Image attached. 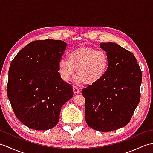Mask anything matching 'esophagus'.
<instances>
[{
  "label": "esophagus",
  "mask_w": 153,
  "mask_h": 153,
  "mask_svg": "<svg viewBox=\"0 0 153 153\" xmlns=\"http://www.w3.org/2000/svg\"><path fill=\"white\" fill-rule=\"evenodd\" d=\"M73 91H74V94H77L79 93L80 90L79 89V88H77V87L74 86L73 87Z\"/></svg>",
  "instance_id": "1"
}]
</instances>
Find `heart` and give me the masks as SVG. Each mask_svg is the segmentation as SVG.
Masks as SVG:
<instances>
[{"label": "heart", "instance_id": "1", "mask_svg": "<svg viewBox=\"0 0 153 153\" xmlns=\"http://www.w3.org/2000/svg\"><path fill=\"white\" fill-rule=\"evenodd\" d=\"M68 59L59 60V70L62 79L68 81L76 69L77 83L87 85L97 83L107 72L109 59L103 51L90 47H81L68 53Z\"/></svg>", "mask_w": 153, "mask_h": 153}]
</instances>
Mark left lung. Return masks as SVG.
Returning <instances> with one entry per match:
<instances>
[{
	"label": "left lung",
	"mask_w": 153,
	"mask_h": 153,
	"mask_svg": "<svg viewBox=\"0 0 153 153\" xmlns=\"http://www.w3.org/2000/svg\"><path fill=\"white\" fill-rule=\"evenodd\" d=\"M109 66L97 83L81 91L85 120L91 128L110 132L126 126L140 100L142 74L136 57L117 44L101 43Z\"/></svg>",
	"instance_id": "8db88e82"
}]
</instances>
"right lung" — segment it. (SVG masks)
Returning a JSON list of instances; mask_svg holds the SVG:
<instances>
[{"label": "right lung", "instance_id": "right-lung-1", "mask_svg": "<svg viewBox=\"0 0 153 153\" xmlns=\"http://www.w3.org/2000/svg\"><path fill=\"white\" fill-rule=\"evenodd\" d=\"M66 45L62 40L33 41L10 64L7 95L17 118L30 128L55 126L61 107L73 97L72 85L59 73Z\"/></svg>", "mask_w": 153, "mask_h": 153}]
</instances>
